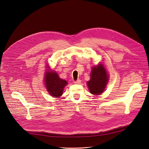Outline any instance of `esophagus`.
Wrapping results in <instances>:
<instances>
[{
  "mask_svg": "<svg viewBox=\"0 0 149 149\" xmlns=\"http://www.w3.org/2000/svg\"><path fill=\"white\" fill-rule=\"evenodd\" d=\"M80 83H81V80H80V79L77 80L76 81H74V84H80Z\"/></svg>",
  "mask_w": 149,
  "mask_h": 149,
  "instance_id": "34e87169",
  "label": "esophagus"
}]
</instances>
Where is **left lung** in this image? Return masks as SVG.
<instances>
[{"instance_id": "1", "label": "left lung", "mask_w": 149, "mask_h": 149, "mask_svg": "<svg viewBox=\"0 0 149 149\" xmlns=\"http://www.w3.org/2000/svg\"><path fill=\"white\" fill-rule=\"evenodd\" d=\"M107 80V72L102 64L93 68L91 79L87 82L90 92L93 95H100L105 88Z\"/></svg>"}]
</instances>
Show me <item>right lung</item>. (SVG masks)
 Wrapping results in <instances>:
<instances>
[{
    "label": "right lung",
    "mask_w": 149,
    "mask_h": 149,
    "mask_svg": "<svg viewBox=\"0 0 149 149\" xmlns=\"http://www.w3.org/2000/svg\"><path fill=\"white\" fill-rule=\"evenodd\" d=\"M45 85L47 91L52 96L58 97L62 95L64 86L68 82L61 79L56 72H47L45 74Z\"/></svg>",
    "instance_id": "add662e5"
}]
</instances>
